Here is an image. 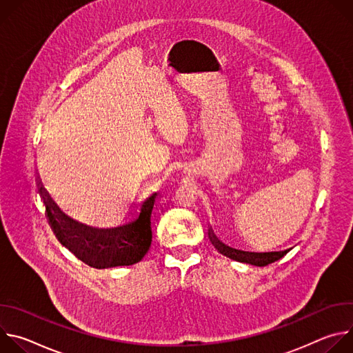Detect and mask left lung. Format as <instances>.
Segmentation results:
<instances>
[{"label": "left lung", "instance_id": "left-lung-1", "mask_svg": "<svg viewBox=\"0 0 353 353\" xmlns=\"http://www.w3.org/2000/svg\"><path fill=\"white\" fill-rule=\"evenodd\" d=\"M208 236H210L211 243L215 245V248L219 251L221 254H223L232 260H236L240 263H247L251 265H257V267H264V265L278 261L290 250L289 248V250H283V251H271V253H250V251H241V250H236V248L225 245L222 241L218 240V237L214 234L211 228L208 229Z\"/></svg>", "mask_w": 353, "mask_h": 353}]
</instances>
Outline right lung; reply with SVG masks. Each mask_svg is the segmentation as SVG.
Instances as JSON below:
<instances>
[{
	"label": "right lung",
	"instance_id": "add662e5",
	"mask_svg": "<svg viewBox=\"0 0 353 353\" xmlns=\"http://www.w3.org/2000/svg\"><path fill=\"white\" fill-rule=\"evenodd\" d=\"M40 194L48 225L59 241L89 267L103 270L132 265L148 253L152 241L150 212L157 192L141 201L128 222L105 229L78 223L60 211L43 187Z\"/></svg>",
	"mask_w": 353,
	"mask_h": 353
}]
</instances>
